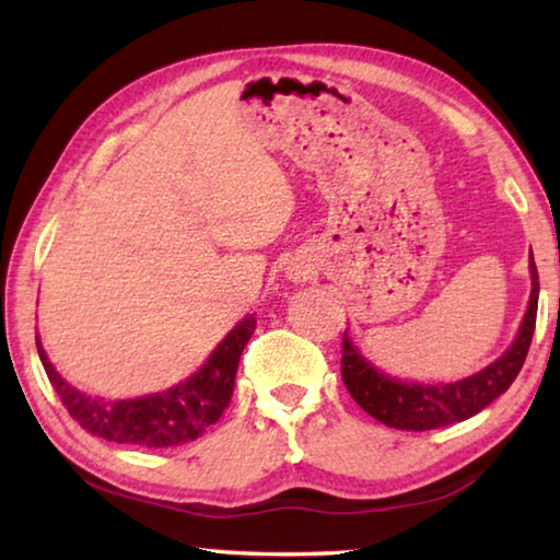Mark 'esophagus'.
<instances>
[{"label":"esophagus","mask_w":560,"mask_h":560,"mask_svg":"<svg viewBox=\"0 0 560 560\" xmlns=\"http://www.w3.org/2000/svg\"><path fill=\"white\" fill-rule=\"evenodd\" d=\"M308 273H311V264L303 261V259H293L287 267V277L291 281H306Z\"/></svg>","instance_id":"1"}]
</instances>
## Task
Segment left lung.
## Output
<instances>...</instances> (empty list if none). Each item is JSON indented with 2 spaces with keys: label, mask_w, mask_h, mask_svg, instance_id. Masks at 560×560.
Instances as JSON below:
<instances>
[{
  "label": "left lung",
  "mask_w": 560,
  "mask_h": 560,
  "mask_svg": "<svg viewBox=\"0 0 560 560\" xmlns=\"http://www.w3.org/2000/svg\"><path fill=\"white\" fill-rule=\"evenodd\" d=\"M530 269V299L526 316L521 320L516 340L511 343L504 355L487 365L485 371L474 373L457 383L442 385H422V383H402L393 381L390 375L377 371L375 365L360 355L353 340L343 334V358H340V375L348 393L363 410L375 417L377 422L395 430H438L444 424H454L467 420V417L485 410L487 405L497 400L524 365L530 338L536 328L538 311V271L534 254L528 261Z\"/></svg>",
  "instance_id": "8db88e82"
}]
</instances>
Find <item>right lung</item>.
I'll list each match as a JSON object with an SVG mask.
<instances>
[{
    "label": "right lung",
    "instance_id": "right-lung-1",
    "mask_svg": "<svg viewBox=\"0 0 560 560\" xmlns=\"http://www.w3.org/2000/svg\"><path fill=\"white\" fill-rule=\"evenodd\" d=\"M257 328L252 314L232 328L220 346L212 350L207 363L170 390L136 397V400H106L75 390L56 373L49 355L36 340L42 365L61 402L83 430L108 442L132 444V447L163 450L192 442L220 420L234 393V377L240 368L244 346Z\"/></svg>",
    "mask_w": 560,
    "mask_h": 560
}]
</instances>
